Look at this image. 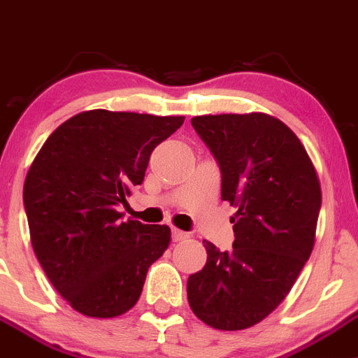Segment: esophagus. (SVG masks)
<instances>
[{
    "label": "esophagus",
    "mask_w": 358,
    "mask_h": 358,
    "mask_svg": "<svg viewBox=\"0 0 358 358\" xmlns=\"http://www.w3.org/2000/svg\"><path fill=\"white\" fill-rule=\"evenodd\" d=\"M171 236H173V241H185V239H189V234L180 231V229H173Z\"/></svg>",
    "instance_id": "34e87169"
}]
</instances>
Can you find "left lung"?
<instances>
[{"instance_id":"1","label":"left lung","mask_w":358,"mask_h":358,"mask_svg":"<svg viewBox=\"0 0 358 358\" xmlns=\"http://www.w3.org/2000/svg\"><path fill=\"white\" fill-rule=\"evenodd\" d=\"M222 171V201L236 208L234 243L189 276L194 315L218 331H243L275 311L315 246L322 189L306 148L267 113L194 117Z\"/></svg>"}]
</instances>
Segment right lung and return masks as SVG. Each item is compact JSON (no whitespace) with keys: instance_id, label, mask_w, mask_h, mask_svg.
<instances>
[{"instance_id":"right-lung-1","label":"right lung","mask_w":358,"mask_h":358,"mask_svg":"<svg viewBox=\"0 0 358 358\" xmlns=\"http://www.w3.org/2000/svg\"><path fill=\"white\" fill-rule=\"evenodd\" d=\"M185 117L89 110L62 122L24 182L31 245L54 289L91 318L129 311L148 267L171 241L168 225L122 220L148 159Z\"/></svg>"}]
</instances>
